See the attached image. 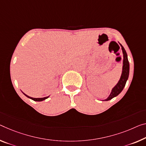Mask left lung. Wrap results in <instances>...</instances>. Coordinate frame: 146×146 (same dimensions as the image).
Here are the masks:
<instances>
[{"instance_id":"obj_1","label":"left lung","mask_w":146,"mask_h":146,"mask_svg":"<svg viewBox=\"0 0 146 146\" xmlns=\"http://www.w3.org/2000/svg\"><path fill=\"white\" fill-rule=\"evenodd\" d=\"M121 46V49L123 53V71H122V74L121 76V78L117 84L112 89V91L111 92L110 95L108 97L107 99L104 100V101H108V100H111V98H113L115 96H117L121 92L123 91V88L125 86L126 84L127 80L129 78V62L127 58V54L126 53V51L124 49V48L122 46L121 44H120Z\"/></svg>"}]
</instances>
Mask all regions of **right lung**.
<instances>
[{
    "mask_svg": "<svg viewBox=\"0 0 146 146\" xmlns=\"http://www.w3.org/2000/svg\"><path fill=\"white\" fill-rule=\"evenodd\" d=\"M26 96H27L28 98H31V99H32V100H35V101H38V102H40V101H42V100H45V99H46V98H48L49 96H46V97H44V98H33V97H31V96H27V95H25V93H23Z\"/></svg>",
    "mask_w": 146,
    "mask_h": 146,
    "instance_id": "add662e5",
    "label": "right lung"
}]
</instances>
